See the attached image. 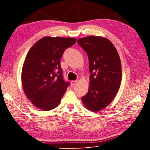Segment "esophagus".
Instances as JSON below:
<instances>
[{
	"label": "esophagus",
	"mask_w": 150,
	"mask_h": 150,
	"mask_svg": "<svg viewBox=\"0 0 150 150\" xmlns=\"http://www.w3.org/2000/svg\"><path fill=\"white\" fill-rule=\"evenodd\" d=\"M77 82H78V81H76V80L72 81L70 82V84H71V86H74V85H75L77 83Z\"/></svg>",
	"instance_id": "obj_1"
}]
</instances>
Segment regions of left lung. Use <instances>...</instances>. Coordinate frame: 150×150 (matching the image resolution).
Returning a JSON list of instances; mask_svg holds the SVG:
<instances>
[{
    "label": "left lung",
    "instance_id": "1",
    "mask_svg": "<svg viewBox=\"0 0 150 150\" xmlns=\"http://www.w3.org/2000/svg\"><path fill=\"white\" fill-rule=\"evenodd\" d=\"M77 42L88 54L91 74L88 92L81 100L89 111L97 112L111 103L120 87V58L114 44L106 38L89 36Z\"/></svg>",
    "mask_w": 150,
    "mask_h": 150
}]
</instances>
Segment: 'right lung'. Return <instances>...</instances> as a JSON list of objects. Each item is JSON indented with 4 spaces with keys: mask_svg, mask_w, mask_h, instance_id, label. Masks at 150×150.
Masks as SVG:
<instances>
[{
    "mask_svg": "<svg viewBox=\"0 0 150 150\" xmlns=\"http://www.w3.org/2000/svg\"><path fill=\"white\" fill-rule=\"evenodd\" d=\"M76 41L74 38L45 36L28 51L22 69V85L27 97L39 109L50 111L60 103L69 85L62 78L60 59Z\"/></svg>",
    "mask_w": 150,
    "mask_h": 150,
    "instance_id": "1",
    "label": "right lung"
}]
</instances>
